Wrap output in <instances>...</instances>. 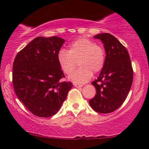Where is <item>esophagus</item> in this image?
Wrapping results in <instances>:
<instances>
[{
  "label": "esophagus",
  "mask_w": 149,
  "mask_h": 149,
  "mask_svg": "<svg viewBox=\"0 0 149 149\" xmlns=\"http://www.w3.org/2000/svg\"><path fill=\"white\" fill-rule=\"evenodd\" d=\"M74 86L76 87V88H82V87H83V85H80V84H77V83H75Z\"/></svg>",
  "instance_id": "1"
}]
</instances>
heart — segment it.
I'll use <instances>...</instances> for the list:
<instances>
[{
  "label": "heart",
  "mask_w": 149,
  "mask_h": 149,
  "mask_svg": "<svg viewBox=\"0 0 149 149\" xmlns=\"http://www.w3.org/2000/svg\"><path fill=\"white\" fill-rule=\"evenodd\" d=\"M57 59L66 74L71 73L78 63L80 68L70 75L69 78L74 83H84L92 78V73H97L103 69L106 53L104 47L93 40L79 38L70 44L68 51L59 50Z\"/></svg>",
  "instance_id": "obj_1"
}]
</instances>
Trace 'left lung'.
<instances>
[{"instance_id":"obj_1","label":"left lung","mask_w":149,"mask_h":149,"mask_svg":"<svg viewBox=\"0 0 149 149\" xmlns=\"http://www.w3.org/2000/svg\"><path fill=\"white\" fill-rule=\"evenodd\" d=\"M94 38L103 42L107 56L100 76L92 83L97 94L89 103L95 111L109 113L125 100L132 84L133 69L127 49L116 37L104 33Z\"/></svg>"}]
</instances>
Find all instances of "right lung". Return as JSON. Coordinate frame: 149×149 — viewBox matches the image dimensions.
<instances>
[{
  "label": "right lung",
  "instance_id": "right-lung-1",
  "mask_svg": "<svg viewBox=\"0 0 149 149\" xmlns=\"http://www.w3.org/2000/svg\"><path fill=\"white\" fill-rule=\"evenodd\" d=\"M65 40L57 36L37 37L15 57L13 83L16 95L33 115H55L73 87L61 81L65 76L57 55Z\"/></svg>",
  "mask_w": 149,
  "mask_h": 149
}]
</instances>
